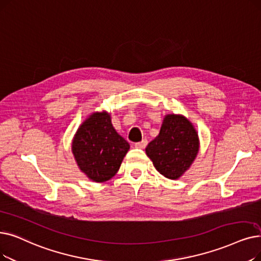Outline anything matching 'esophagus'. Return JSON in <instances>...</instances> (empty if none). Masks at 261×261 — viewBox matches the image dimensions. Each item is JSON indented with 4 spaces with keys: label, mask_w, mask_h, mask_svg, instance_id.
I'll return each mask as SVG.
<instances>
[{
    "label": "esophagus",
    "mask_w": 261,
    "mask_h": 261,
    "mask_svg": "<svg viewBox=\"0 0 261 261\" xmlns=\"http://www.w3.org/2000/svg\"><path fill=\"white\" fill-rule=\"evenodd\" d=\"M147 140H143V141H141V142H138V143H135L134 144V146L137 147V148H140V149H144L145 147L147 146Z\"/></svg>",
    "instance_id": "34e87169"
}]
</instances>
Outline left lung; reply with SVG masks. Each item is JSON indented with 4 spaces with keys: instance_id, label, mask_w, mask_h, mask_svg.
I'll use <instances>...</instances> for the list:
<instances>
[{
    "instance_id": "8db88e82",
    "label": "left lung",
    "mask_w": 261,
    "mask_h": 261,
    "mask_svg": "<svg viewBox=\"0 0 261 261\" xmlns=\"http://www.w3.org/2000/svg\"><path fill=\"white\" fill-rule=\"evenodd\" d=\"M198 152L197 133L191 122L180 115H167L158 137L146 147L156 171L177 179L190 167Z\"/></svg>"
}]
</instances>
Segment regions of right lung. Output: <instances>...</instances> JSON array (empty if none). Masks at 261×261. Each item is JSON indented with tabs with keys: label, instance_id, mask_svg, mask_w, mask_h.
Segmentation results:
<instances>
[{
	"label": "right lung",
	"instance_id": "add662e5",
	"mask_svg": "<svg viewBox=\"0 0 261 261\" xmlns=\"http://www.w3.org/2000/svg\"><path fill=\"white\" fill-rule=\"evenodd\" d=\"M129 143L113 128L108 113H94L79 128L72 142V152L81 171L96 182L114 176Z\"/></svg>",
	"mask_w": 261,
	"mask_h": 261
}]
</instances>
